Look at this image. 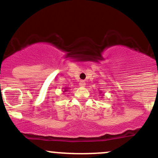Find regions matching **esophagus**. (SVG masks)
Returning <instances> with one entry per match:
<instances>
[{
    "instance_id": "obj_1",
    "label": "esophagus",
    "mask_w": 158,
    "mask_h": 158,
    "mask_svg": "<svg viewBox=\"0 0 158 158\" xmlns=\"http://www.w3.org/2000/svg\"><path fill=\"white\" fill-rule=\"evenodd\" d=\"M79 85L82 87H84L85 85V82H84V81H80V82H79Z\"/></svg>"
}]
</instances>
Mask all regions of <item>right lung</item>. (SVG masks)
I'll list each match as a JSON object with an SVG mask.
<instances>
[{"label": "right lung", "mask_w": 158, "mask_h": 158, "mask_svg": "<svg viewBox=\"0 0 158 158\" xmlns=\"http://www.w3.org/2000/svg\"><path fill=\"white\" fill-rule=\"evenodd\" d=\"M65 91H66V90H64V92H65Z\"/></svg>", "instance_id": "obj_1"}]
</instances>
